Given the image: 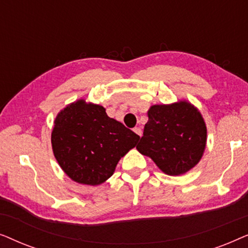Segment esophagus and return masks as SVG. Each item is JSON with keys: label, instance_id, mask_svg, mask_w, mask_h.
I'll list each match as a JSON object with an SVG mask.
<instances>
[{"label": "esophagus", "instance_id": "1", "mask_svg": "<svg viewBox=\"0 0 248 248\" xmlns=\"http://www.w3.org/2000/svg\"><path fill=\"white\" fill-rule=\"evenodd\" d=\"M133 131L139 135V137H141V135H142V131H141L140 127H134Z\"/></svg>", "mask_w": 248, "mask_h": 248}]
</instances>
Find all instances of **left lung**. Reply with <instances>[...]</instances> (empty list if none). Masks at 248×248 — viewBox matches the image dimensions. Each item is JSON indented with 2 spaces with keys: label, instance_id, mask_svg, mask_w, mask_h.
I'll list each match as a JSON object with an SVG mask.
<instances>
[{
  "label": "left lung",
  "instance_id": "obj_1",
  "mask_svg": "<svg viewBox=\"0 0 248 248\" xmlns=\"http://www.w3.org/2000/svg\"><path fill=\"white\" fill-rule=\"evenodd\" d=\"M148 117L138 150L167 175H182L194 167L206 143V126L200 111L187 101H178L155 105Z\"/></svg>",
  "mask_w": 248,
  "mask_h": 248
}]
</instances>
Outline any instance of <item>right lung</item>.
<instances>
[{
    "label": "right lung",
    "mask_w": 248,
    "mask_h": 248,
    "mask_svg": "<svg viewBox=\"0 0 248 248\" xmlns=\"http://www.w3.org/2000/svg\"><path fill=\"white\" fill-rule=\"evenodd\" d=\"M139 139L99 105L78 100L57 115L52 147L57 162L74 182L99 185L114 174L117 162Z\"/></svg>",
    "instance_id": "right-lung-1"
}]
</instances>
